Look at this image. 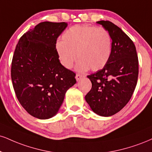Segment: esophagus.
Returning a JSON list of instances; mask_svg holds the SVG:
<instances>
[{"instance_id": "obj_1", "label": "esophagus", "mask_w": 152, "mask_h": 152, "mask_svg": "<svg viewBox=\"0 0 152 152\" xmlns=\"http://www.w3.org/2000/svg\"><path fill=\"white\" fill-rule=\"evenodd\" d=\"M84 76L83 75H81V74H76V81H79V80H81L82 78H83Z\"/></svg>"}]
</instances>
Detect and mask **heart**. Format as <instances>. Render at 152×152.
Here are the masks:
<instances>
[{"instance_id":"b5f03b06","label":"heart","mask_w":152,"mask_h":152,"mask_svg":"<svg viewBox=\"0 0 152 152\" xmlns=\"http://www.w3.org/2000/svg\"><path fill=\"white\" fill-rule=\"evenodd\" d=\"M60 63L71 69L78 57L76 65L79 71L90 69L96 71L108 62L112 52V39L105 28L100 27L76 25L62 35V41L56 44Z\"/></svg>"}]
</instances>
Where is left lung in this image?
Here are the masks:
<instances>
[{"label":"left lung","instance_id":"1","mask_svg":"<svg viewBox=\"0 0 152 152\" xmlns=\"http://www.w3.org/2000/svg\"><path fill=\"white\" fill-rule=\"evenodd\" d=\"M97 23L110 34L112 52L103 69L87 76L92 88L85 99L95 113L109 117L121 110L134 93L138 78V56L133 42L120 27L107 20Z\"/></svg>","mask_w":152,"mask_h":152}]
</instances>
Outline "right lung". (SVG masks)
<instances>
[{"label": "right lung", "instance_id": "add662e5", "mask_svg": "<svg viewBox=\"0 0 152 152\" xmlns=\"http://www.w3.org/2000/svg\"><path fill=\"white\" fill-rule=\"evenodd\" d=\"M66 23L42 22L21 37L11 66L12 86L20 103L41 120L52 118L66 92L76 83V74L61 65L56 50Z\"/></svg>", "mask_w": 152, "mask_h": 152}]
</instances>
